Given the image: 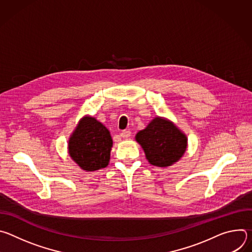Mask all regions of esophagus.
I'll return each instance as SVG.
<instances>
[{"mask_svg": "<svg viewBox=\"0 0 252 252\" xmlns=\"http://www.w3.org/2000/svg\"><path fill=\"white\" fill-rule=\"evenodd\" d=\"M130 134H131L130 130H123V131L121 132V136H122V137H124V138L130 136Z\"/></svg>", "mask_w": 252, "mask_h": 252, "instance_id": "34e87169", "label": "esophagus"}]
</instances>
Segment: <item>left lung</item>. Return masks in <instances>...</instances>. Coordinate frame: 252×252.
Masks as SVG:
<instances>
[{
    "instance_id": "left-lung-1",
    "label": "left lung",
    "mask_w": 252,
    "mask_h": 252,
    "mask_svg": "<svg viewBox=\"0 0 252 252\" xmlns=\"http://www.w3.org/2000/svg\"><path fill=\"white\" fill-rule=\"evenodd\" d=\"M135 140L141 146L149 162L159 167L170 166L178 161L188 148L187 135L172 122L159 117L139 130Z\"/></svg>"
}]
</instances>
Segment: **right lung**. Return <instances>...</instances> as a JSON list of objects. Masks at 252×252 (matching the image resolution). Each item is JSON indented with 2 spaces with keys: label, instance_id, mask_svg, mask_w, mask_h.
I'll use <instances>...</instances> for the list:
<instances>
[{
  "label": "right lung",
  "instance_id": "obj_1",
  "mask_svg": "<svg viewBox=\"0 0 252 252\" xmlns=\"http://www.w3.org/2000/svg\"><path fill=\"white\" fill-rule=\"evenodd\" d=\"M112 147L109 129L88 116L80 121L68 139L69 157L87 171H94L109 164Z\"/></svg>",
  "mask_w": 252,
  "mask_h": 252
}]
</instances>
